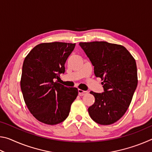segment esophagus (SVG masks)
Listing matches in <instances>:
<instances>
[{"label":"esophagus","instance_id":"obj_1","mask_svg":"<svg viewBox=\"0 0 152 152\" xmlns=\"http://www.w3.org/2000/svg\"><path fill=\"white\" fill-rule=\"evenodd\" d=\"M87 93H88V91H83V90L78 89V94L80 96H83V95L86 94Z\"/></svg>","mask_w":152,"mask_h":152}]
</instances>
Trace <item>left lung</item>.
Segmentation results:
<instances>
[{"instance_id":"left-lung-1","label":"left lung","mask_w":152,"mask_h":152,"mask_svg":"<svg viewBox=\"0 0 152 152\" xmlns=\"http://www.w3.org/2000/svg\"><path fill=\"white\" fill-rule=\"evenodd\" d=\"M79 45L101 78L104 92L91 91L94 103L88 109L91 119L100 125H110L121 118L132 102L137 86L135 59L124 46L106 42H80Z\"/></svg>"}]
</instances>
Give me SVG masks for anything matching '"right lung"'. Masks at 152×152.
Masks as SVG:
<instances>
[{"mask_svg":"<svg viewBox=\"0 0 152 152\" xmlns=\"http://www.w3.org/2000/svg\"><path fill=\"white\" fill-rule=\"evenodd\" d=\"M76 43H43L25 57L20 88L28 109L36 119L56 125L68 117L71 104L78 94L77 88L55 81L65 72V63Z\"/></svg>","mask_w":152,"mask_h":152,"instance_id":"1","label":"right lung"}]
</instances>
